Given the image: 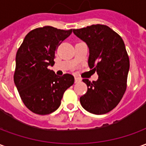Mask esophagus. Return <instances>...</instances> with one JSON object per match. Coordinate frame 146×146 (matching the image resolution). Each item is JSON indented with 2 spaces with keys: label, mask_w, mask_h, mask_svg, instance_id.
<instances>
[{
  "label": "esophagus",
  "mask_w": 146,
  "mask_h": 146,
  "mask_svg": "<svg viewBox=\"0 0 146 146\" xmlns=\"http://www.w3.org/2000/svg\"><path fill=\"white\" fill-rule=\"evenodd\" d=\"M80 80H81V79H80V78H79V77H75V83L80 82Z\"/></svg>",
  "instance_id": "obj_1"
}]
</instances>
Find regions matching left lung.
Here are the masks:
<instances>
[{"mask_svg": "<svg viewBox=\"0 0 146 146\" xmlns=\"http://www.w3.org/2000/svg\"><path fill=\"white\" fill-rule=\"evenodd\" d=\"M73 32L88 46V66L98 75L96 81L83 80L88 92L80 98V104L91 113H109L119 104L127 89L130 61L123 40L111 28L101 24Z\"/></svg>", "mask_w": 146, "mask_h": 146, "instance_id": "8db88e82", "label": "left lung"}]
</instances>
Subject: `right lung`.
I'll return each mask as SVG.
<instances>
[{
  "label": "right lung",
  "mask_w": 146,
  "mask_h": 146,
  "mask_svg": "<svg viewBox=\"0 0 146 146\" xmlns=\"http://www.w3.org/2000/svg\"><path fill=\"white\" fill-rule=\"evenodd\" d=\"M73 30L44 27L31 30L18 49L14 82L24 105L39 115L60 106L64 92L74 83L73 75L58 76L48 69L54 64L56 49Z\"/></svg>",
  "instance_id": "add662e5"
}]
</instances>
